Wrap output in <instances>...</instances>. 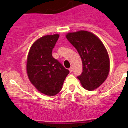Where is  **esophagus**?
<instances>
[{"mask_svg": "<svg viewBox=\"0 0 128 128\" xmlns=\"http://www.w3.org/2000/svg\"><path fill=\"white\" fill-rule=\"evenodd\" d=\"M69 70H70V72H72V71H73V68L72 67L70 68H69Z\"/></svg>", "mask_w": 128, "mask_h": 128, "instance_id": "obj_1", "label": "esophagus"}]
</instances>
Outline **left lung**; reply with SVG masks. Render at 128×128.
Wrapping results in <instances>:
<instances>
[{"mask_svg":"<svg viewBox=\"0 0 128 128\" xmlns=\"http://www.w3.org/2000/svg\"><path fill=\"white\" fill-rule=\"evenodd\" d=\"M66 38L82 58L83 72L78 78L82 86L89 91L100 87L107 79L110 66L103 43L96 35L84 30L68 33Z\"/></svg>","mask_w":128,"mask_h":128,"instance_id":"1","label":"left lung"}]
</instances>
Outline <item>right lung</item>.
<instances>
[{
	"mask_svg": "<svg viewBox=\"0 0 128 128\" xmlns=\"http://www.w3.org/2000/svg\"><path fill=\"white\" fill-rule=\"evenodd\" d=\"M58 38V34L47 35L37 40L30 49L27 58L29 80L39 92L50 96L61 91L70 73L52 56V50Z\"/></svg>",
	"mask_w": 128,
	"mask_h": 128,
	"instance_id": "right-lung-1",
	"label": "right lung"
}]
</instances>
